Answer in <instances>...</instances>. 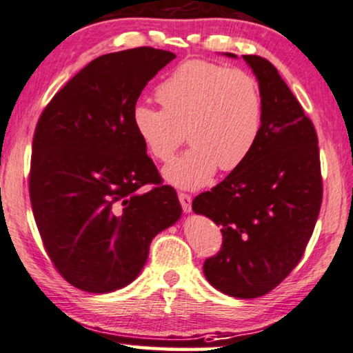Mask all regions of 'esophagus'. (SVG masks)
Returning a JSON list of instances; mask_svg holds the SVG:
<instances>
[{"label": "esophagus", "instance_id": "esophagus-1", "mask_svg": "<svg viewBox=\"0 0 353 353\" xmlns=\"http://www.w3.org/2000/svg\"><path fill=\"white\" fill-rule=\"evenodd\" d=\"M178 199H180V202H181V207H183V210H185V213H189V212H191V203H192V197L189 196V194L180 192V194H178Z\"/></svg>", "mask_w": 353, "mask_h": 353}]
</instances>
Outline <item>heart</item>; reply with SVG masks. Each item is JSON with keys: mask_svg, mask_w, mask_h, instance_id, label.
<instances>
[{"mask_svg": "<svg viewBox=\"0 0 353 353\" xmlns=\"http://www.w3.org/2000/svg\"><path fill=\"white\" fill-rule=\"evenodd\" d=\"M162 110L137 103L132 125L148 154L167 162L186 132L191 148L164 168L181 189L212 181L218 168L232 172L252 154L263 130L264 103L256 79L242 70L188 60L157 88Z\"/></svg>", "mask_w": 353, "mask_h": 353, "instance_id": "heart-1", "label": "heart"}]
</instances>
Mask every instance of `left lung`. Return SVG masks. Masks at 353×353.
<instances>
[{
    "label": "left lung",
    "mask_w": 353,
    "mask_h": 353,
    "mask_svg": "<svg viewBox=\"0 0 353 353\" xmlns=\"http://www.w3.org/2000/svg\"><path fill=\"white\" fill-rule=\"evenodd\" d=\"M242 57L263 95L261 135L242 165L194 199L192 210L223 234L219 253L203 263L205 279L224 294L252 299L274 290L301 261L323 188L314 124L269 60Z\"/></svg>",
    "instance_id": "1"
}]
</instances>
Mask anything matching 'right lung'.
Masks as SVG:
<instances>
[{
	"label": "right lung",
	"mask_w": 353,
	"mask_h": 353,
	"mask_svg": "<svg viewBox=\"0 0 353 353\" xmlns=\"http://www.w3.org/2000/svg\"><path fill=\"white\" fill-rule=\"evenodd\" d=\"M175 57L152 48L101 55L39 117L30 172L34 221L49 258L76 288L127 287L151 240L181 218L176 191L161 185L132 125L141 90Z\"/></svg>",
	"instance_id": "obj_1"
}]
</instances>
